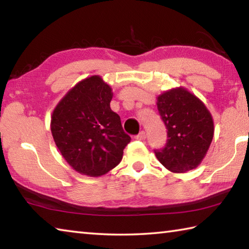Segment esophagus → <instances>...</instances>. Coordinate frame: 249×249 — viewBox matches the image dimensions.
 <instances>
[{"label": "esophagus", "instance_id": "esophagus-1", "mask_svg": "<svg viewBox=\"0 0 249 249\" xmlns=\"http://www.w3.org/2000/svg\"><path fill=\"white\" fill-rule=\"evenodd\" d=\"M135 138H136L137 141H144L145 138H146V133L144 132V130H142V132H141L140 134L135 136Z\"/></svg>", "mask_w": 249, "mask_h": 249}]
</instances>
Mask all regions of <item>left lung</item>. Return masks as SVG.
I'll return each mask as SVG.
<instances>
[{
  "instance_id": "obj_1",
  "label": "left lung",
  "mask_w": 249,
  "mask_h": 249,
  "mask_svg": "<svg viewBox=\"0 0 249 249\" xmlns=\"http://www.w3.org/2000/svg\"><path fill=\"white\" fill-rule=\"evenodd\" d=\"M157 108L167 128L166 146L155 155L168 170L182 174L200 165L214 135L213 117L204 103L184 88L165 91Z\"/></svg>"
}]
</instances>
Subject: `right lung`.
I'll return each instance as SVG.
<instances>
[{
	"mask_svg": "<svg viewBox=\"0 0 249 249\" xmlns=\"http://www.w3.org/2000/svg\"><path fill=\"white\" fill-rule=\"evenodd\" d=\"M112 88L100 75L78 82L54 107L50 129L57 148L79 174L100 177L115 168L130 142L109 107Z\"/></svg>",
	"mask_w": 249,
	"mask_h": 249,
	"instance_id": "add662e5",
	"label": "right lung"
}]
</instances>
